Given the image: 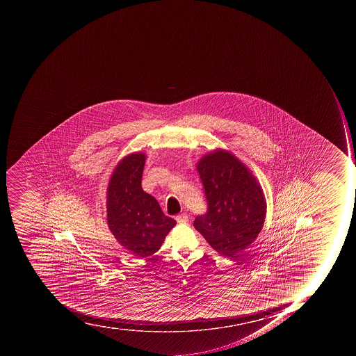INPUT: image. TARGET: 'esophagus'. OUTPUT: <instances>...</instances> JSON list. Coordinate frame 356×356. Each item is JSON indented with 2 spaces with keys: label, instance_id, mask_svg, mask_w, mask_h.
Listing matches in <instances>:
<instances>
[{
  "label": "esophagus",
  "instance_id": "1",
  "mask_svg": "<svg viewBox=\"0 0 356 356\" xmlns=\"http://www.w3.org/2000/svg\"><path fill=\"white\" fill-rule=\"evenodd\" d=\"M176 220L179 224H186L188 221L187 213H180V215L176 216Z\"/></svg>",
  "mask_w": 356,
  "mask_h": 356
}]
</instances>
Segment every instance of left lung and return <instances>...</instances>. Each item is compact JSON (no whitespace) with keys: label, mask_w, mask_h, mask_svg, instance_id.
I'll list each match as a JSON object with an SVG mask.
<instances>
[{"label":"left lung","mask_w":356,"mask_h":356,"mask_svg":"<svg viewBox=\"0 0 356 356\" xmlns=\"http://www.w3.org/2000/svg\"><path fill=\"white\" fill-rule=\"evenodd\" d=\"M197 170L208 202L193 226L216 252L236 257L257 238L266 218V198L252 170L235 154L215 149L202 156Z\"/></svg>","instance_id":"8db88e82"}]
</instances>
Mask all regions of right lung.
<instances>
[{
	"instance_id": "right-lung-1",
	"label": "right lung",
	"mask_w": 356,
	"mask_h": 356,
	"mask_svg": "<svg viewBox=\"0 0 356 356\" xmlns=\"http://www.w3.org/2000/svg\"><path fill=\"white\" fill-rule=\"evenodd\" d=\"M145 152H131L117 163L106 187V221L112 235L138 258L159 250L176 220L167 217L141 188Z\"/></svg>"
}]
</instances>
